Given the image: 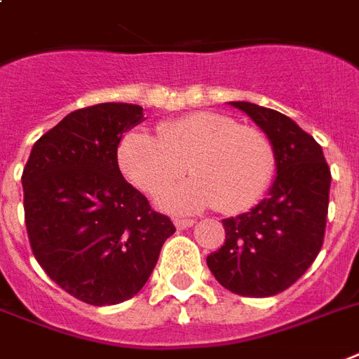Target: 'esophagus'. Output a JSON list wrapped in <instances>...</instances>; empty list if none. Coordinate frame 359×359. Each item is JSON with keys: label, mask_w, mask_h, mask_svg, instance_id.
I'll return each instance as SVG.
<instances>
[{"label": "esophagus", "mask_w": 359, "mask_h": 359, "mask_svg": "<svg viewBox=\"0 0 359 359\" xmlns=\"http://www.w3.org/2000/svg\"><path fill=\"white\" fill-rule=\"evenodd\" d=\"M173 224L177 229H188L194 226V220H190V218H175Z\"/></svg>", "instance_id": "obj_1"}]
</instances>
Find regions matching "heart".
Masks as SVG:
<instances>
[{
    "label": "heart",
    "instance_id": "1",
    "mask_svg": "<svg viewBox=\"0 0 359 359\" xmlns=\"http://www.w3.org/2000/svg\"><path fill=\"white\" fill-rule=\"evenodd\" d=\"M116 158L128 182L147 196H158L189 165L194 177L158 198L169 212L216 205L228 215L243 212L264 196L275 173V152L262 131L210 111L168 120L156 128V137L130 131Z\"/></svg>",
    "mask_w": 359,
    "mask_h": 359
}]
</instances>
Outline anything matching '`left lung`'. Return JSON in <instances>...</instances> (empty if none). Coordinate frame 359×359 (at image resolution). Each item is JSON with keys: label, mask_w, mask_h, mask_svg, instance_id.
<instances>
[{"label": "left lung", "mask_w": 359, "mask_h": 359, "mask_svg": "<svg viewBox=\"0 0 359 359\" xmlns=\"http://www.w3.org/2000/svg\"><path fill=\"white\" fill-rule=\"evenodd\" d=\"M229 105L267 135L275 180L269 196L248 212L224 218L226 243L207 256V265L229 292L269 297L290 288L318 256L332 173L322 147L290 116L250 101Z\"/></svg>", "instance_id": "left-lung-1"}]
</instances>
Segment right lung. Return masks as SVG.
Instances as JSON below:
<instances>
[{"label":"right lung","mask_w":359,"mask_h":359,"mask_svg":"<svg viewBox=\"0 0 359 359\" xmlns=\"http://www.w3.org/2000/svg\"><path fill=\"white\" fill-rule=\"evenodd\" d=\"M143 107L79 109L34 144L22 173L29 245L48 277L103 307L139 294L175 226L118 168V144Z\"/></svg>","instance_id":"1"}]
</instances>
